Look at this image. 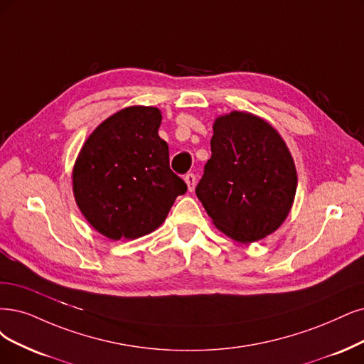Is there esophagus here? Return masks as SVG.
<instances>
[{"instance_id":"34e87169","label":"esophagus","mask_w":364,"mask_h":364,"mask_svg":"<svg viewBox=\"0 0 364 364\" xmlns=\"http://www.w3.org/2000/svg\"><path fill=\"white\" fill-rule=\"evenodd\" d=\"M184 181H186V184H187V189H189V192H193V191H195V186H196V177H195V173H186Z\"/></svg>"}]
</instances>
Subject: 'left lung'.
I'll return each instance as SVG.
<instances>
[{"label": "left lung", "mask_w": 364, "mask_h": 364, "mask_svg": "<svg viewBox=\"0 0 364 364\" xmlns=\"http://www.w3.org/2000/svg\"><path fill=\"white\" fill-rule=\"evenodd\" d=\"M211 157L196 186L214 226L253 243L284 223L297 191V171L285 141L262 118L232 111L214 121Z\"/></svg>", "instance_id": "left-lung-1"}]
</instances>
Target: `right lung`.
I'll return each mask as SVG.
<instances>
[{
  "instance_id": "add662e5",
  "label": "right lung",
  "mask_w": 364,
  "mask_h": 364,
  "mask_svg": "<svg viewBox=\"0 0 364 364\" xmlns=\"http://www.w3.org/2000/svg\"><path fill=\"white\" fill-rule=\"evenodd\" d=\"M161 114L130 106L106 118L85 141L73 168V193L94 230L111 240H134L165 222L187 184L169 168L160 139Z\"/></svg>"
}]
</instances>
